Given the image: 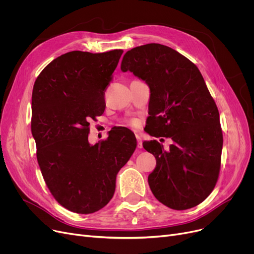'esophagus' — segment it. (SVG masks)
Instances as JSON below:
<instances>
[{
  "label": "esophagus",
  "instance_id": "1",
  "mask_svg": "<svg viewBox=\"0 0 254 254\" xmlns=\"http://www.w3.org/2000/svg\"><path fill=\"white\" fill-rule=\"evenodd\" d=\"M137 142H138V148H142L143 145H142V138L140 136H137Z\"/></svg>",
  "mask_w": 254,
  "mask_h": 254
}]
</instances>
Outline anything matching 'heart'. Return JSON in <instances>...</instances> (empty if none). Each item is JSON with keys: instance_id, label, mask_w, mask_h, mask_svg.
I'll return each mask as SVG.
<instances>
[{"instance_id": "obj_1", "label": "heart", "mask_w": 254, "mask_h": 254, "mask_svg": "<svg viewBox=\"0 0 254 254\" xmlns=\"http://www.w3.org/2000/svg\"><path fill=\"white\" fill-rule=\"evenodd\" d=\"M132 125H135V126H136V125H137V122H134V123H132Z\"/></svg>"}]
</instances>
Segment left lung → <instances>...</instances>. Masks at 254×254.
<instances>
[{"label":"left lung","mask_w":254,"mask_h":254,"mask_svg":"<svg viewBox=\"0 0 254 254\" xmlns=\"http://www.w3.org/2000/svg\"><path fill=\"white\" fill-rule=\"evenodd\" d=\"M120 69L150 88L148 134L173 140L168 151L155 140L143 143L156 159L148 176L152 193L175 210L202 203L216 184L223 140L218 109L201 72L178 51L157 43L128 50Z\"/></svg>","instance_id":"8db88e82"}]
</instances>
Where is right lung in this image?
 <instances>
[{"label":"right lung","mask_w":254,"mask_h":254,"mask_svg":"<svg viewBox=\"0 0 254 254\" xmlns=\"http://www.w3.org/2000/svg\"><path fill=\"white\" fill-rule=\"evenodd\" d=\"M124 50L70 51L53 60L36 79L32 95V135L43 178L57 201L89 214L109 203L116 175L134 153L129 129L88 142L89 120L103 114L104 95Z\"/></svg>","instance_id":"1"}]
</instances>
